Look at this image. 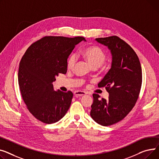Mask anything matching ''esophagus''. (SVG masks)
<instances>
[{
    "label": "esophagus",
    "instance_id": "34e87169",
    "mask_svg": "<svg viewBox=\"0 0 159 159\" xmlns=\"http://www.w3.org/2000/svg\"><path fill=\"white\" fill-rule=\"evenodd\" d=\"M86 94V92L84 91H80V90H77L74 92V95L76 96H84Z\"/></svg>",
    "mask_w": 159,
    "mask_h": 159
}]
</instances>
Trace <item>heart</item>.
<instances>
[{"label": "heart", "instance_id": "1", "mask_svg": "<svg viewBox=\"0 0 159 159\" xmlns=\"http://www.w3.org/2000/svg\"><path fill=\"white\" fill-rule=\"evenodd\" d=\"M81 55L92 68H98L105 62L107 56L105 52L98 46H90L81 51ZM77 62L75 54H71L67 60V68L72 70Z\"/></svg>", "mask_w": 159, "mask_h": 159}]
</instances>
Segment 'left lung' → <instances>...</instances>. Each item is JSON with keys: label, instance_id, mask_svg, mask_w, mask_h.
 <instances>
[{"label": "left lung", "instance_id": "8db88e82", "mask_svg": "<svg viewBox=\"0 0 159 159\" xmlns=\"http://www.w3.org/2000/svg\"><path fill=\"white\" fill-rule=\"evenodd\" d=\"M107 46L112 56L111 69L99 83L105 87L108 99L93 94L90 116L102 126H110L123 119L134 107L142 85L141 63L134 50L117 36L96 39Z\"/></svg>", "mask_w": 159, "mask_h": 159}]
</instances>
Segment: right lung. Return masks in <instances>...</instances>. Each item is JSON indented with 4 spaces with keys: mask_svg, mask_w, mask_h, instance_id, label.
Returning a JSON list of instances; mask_svg holds the SVG:
<instances>
[{
    "mask_svg": "<svg viewBox=\"0 0 159 159\" xmlns=\"http://www.w3.org/2000/svg\"><path fill=\"white\" fill-rule=\"evenodd\" d=\"M82 36H44L32 43L24 53L18 80L22 99L30 113L45 124L58 122L69 110L71 91H54L52 82L59 74H66L69 56Z\"/></svg>",
    "mask_w": 159,
    "mask_h": 159,
    "instance_id": "obj_1",
    "label": "right lung"
}]
</instances>
